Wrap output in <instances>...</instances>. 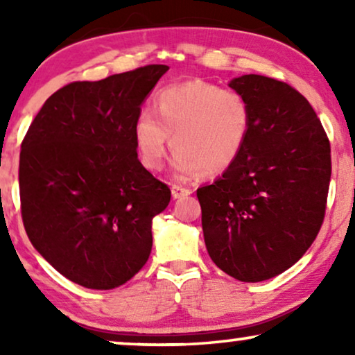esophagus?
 <instances>
[{"label":"esophagus","mask_w":355,"mask_h":355,"mask_svg":"<svg viewBox=\"0 0 355 355\" xmlns=\"http://www.w3.org/2000/svg\"><path fill=\"white\" fill-rule=\"evenodd\" d=\"M171 193H173V198H182V197L191 196L192 191L189 187L179 186V184H173V186H171Z\"/></svg>","instance_id":"esophagus-1"}]
</instances>
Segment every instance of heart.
I'll return each mask as SVG.
<instances>
[{
	"instance_id": "b5f03b06",
	"label": "heart",
	"mask_w": 355,
	"mask_h": 355,
	"mask_svg": "<svg viewBox=\"0 0 355 355\" xmlns=\"http://www.w3.org/2000/svg\"><path fill=\"white\" fill-rule=\"evenodd\" d=\"M153 113L140 111L134 140L140 162L150 171L162 169L168 139L176 152L173 168L178 178L216 176L241 157L250 134L252 113L236 90L203 80H189L159 90Z\"/></svg>"
}]
</instances>
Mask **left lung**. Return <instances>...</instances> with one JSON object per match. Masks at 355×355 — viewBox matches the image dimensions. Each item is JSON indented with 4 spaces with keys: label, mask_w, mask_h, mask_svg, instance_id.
I'll list each match as a JSON object with an SVG mask.
<instances>
[{
    "label": "left lung",
    "mask_w": 355,
    "mask_h": 355,
    "mask_svg": "<svg viewBox=\"0 0 355 355\" xmlns=\"http://www.w3.org/2000/svg\"><path fill=\"white\" fill-rule=\"evenodd\" d=\"M247 100L250 134L237 162L197 189L208 255L232 278L259 283L291 268L322 227L331 148L312 105L286 82H230Z\"/></svg>",
    "instance_id": "obj_1"
}]
</instances>
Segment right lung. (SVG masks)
Masks as SVG:
<instances>
[{"label": "right lung", "instance_id": "right-lung-1", "mask_svg": "<svg viewBox=\"0 0 355 355\" xmlns=\"http://www.w3.org/2000/svg\"><path fill=\"white\" fill-rule=\"evenodd\" d=\"M148 64L55 92L21 145L26 232L43 259L89 289H114L147 263L152 220L171 200L137 158L134 123L164 72Z\"/></svg>", "mask_w": 355, "mask_h": 355}]
</instances>
